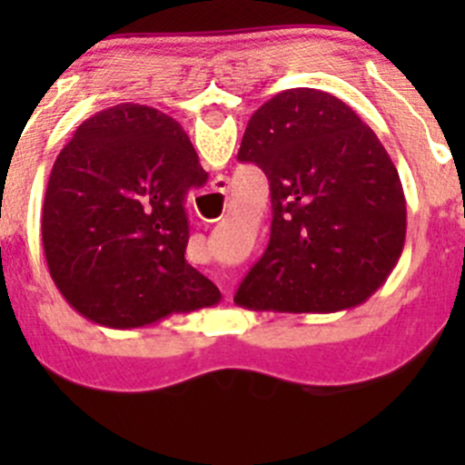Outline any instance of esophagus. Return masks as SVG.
<instances>
[{
	"instance_id": "esophagus-1",
	"label": "esophagus",
	"mask_w": 465,
	"mask_h": 465,
	"mask_svg": "<svg viewBox=\"0 0 465 465\" xmlns=\"http://www.w3.org/2000/svg\"><path fill=\"white\" fill-rule=\"evenodd\" d=\"M218 186H220V191H224V186H227V182H224V180H218Z\"/></svg>"
}]
</instances>
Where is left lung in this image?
Returning a JSON list of instances; mask_svg holds the SVG:
<instances>
[{
	"mask_svg": "<svg viewBox=\"0 0 465 465\" xmlns=\"http://www.w3.org/2000/svg\"><path fill=\"white\" fill-rule=\"evenodd\" d=\"M241 162L270 180L272 229L233 302L250 311L335 312L367 302L405 247L396 166L371 128L337 96L276 94L252 114Z\"/></svg>",
	"mask_w": 465,
	"mask_h": 465,
	"instance_id": "obj_1",
	"label": "left lung"
}]
</instances>
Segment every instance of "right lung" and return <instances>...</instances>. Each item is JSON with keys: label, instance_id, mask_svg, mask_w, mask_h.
Here are the masks:
<instances>
[{"label": "right lung", "instance_id": "1", "mask_svg": "<svg viewBox=\"0 0 465 465\" xmlns=\"http://www.w3.org/2000/svg\"><path fill=\"white\" fill-rule=\"evenodd\" d=\"M206 177L182 125L154 107L121 103L83 121L42 206L46 265L69 306L107 328L215 306L220 290L184 259V200Z\"/></svg>", "mask_w": 465, "mask_h": 465}]
</instances>
